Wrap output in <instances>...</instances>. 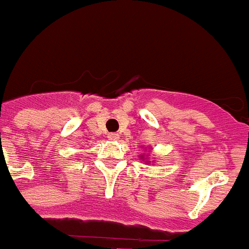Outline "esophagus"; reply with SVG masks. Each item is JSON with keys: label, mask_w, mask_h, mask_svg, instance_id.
I'll return each instance as SVG.
<instances>
[{"label": "esophagus", "mask_w": 249, "mask_h": 249, "mask_svg": "<svg viewBox=\"0 0 249 249\" xmlns=\"http://www.w3.org/2000/svg\"><path fill=\"white\" fill-rule=\"evenodd\" d=\"M118 133H114V132H112V133H109V135H108V140H110V141H116V140H118Z\"/></svg>", "instance_id": "esophagus-1"}]
</instances>
